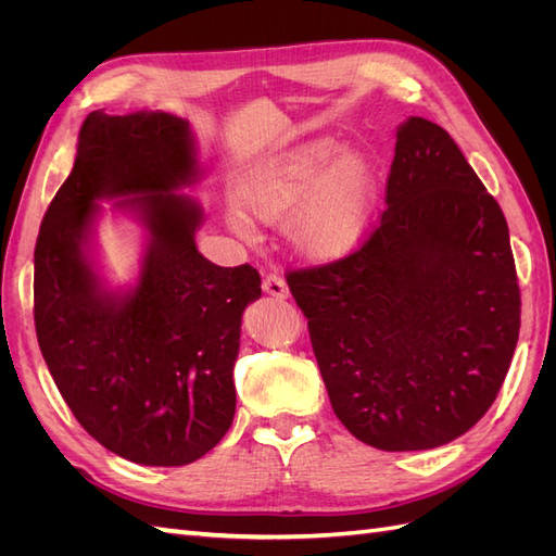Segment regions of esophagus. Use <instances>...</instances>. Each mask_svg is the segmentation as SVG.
I'll return each mask as SVG.
<instances>
[{"instance_id":"34e87169","label":"esophagus","mask_w":556,"mask_h":556,"mask_svg":"<svg viewBox=\"0 0 556 556\" xmlns=\"http://www.w3.org/2000/svg\"><path fill=\"white\" fill-rule=\"evenodd\" d=\"M262 290L264 294H271L274 299H288V285H285L282 276L278 271H271V274H264L262 278Z\"/></svg>"}]
</instances>
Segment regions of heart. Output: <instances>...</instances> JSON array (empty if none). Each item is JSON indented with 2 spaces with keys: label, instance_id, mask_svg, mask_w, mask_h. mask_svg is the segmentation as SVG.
<instances>
[{
  "label": "heart",
  "instance_id": "b5f03b06",
  "mask_svg": "<svg viewBox=\"0 0 556 556\" xmlns=\"http://www.w3.org/2000/svg\"><path fill=\"white\" fill-rule=\"evenodd\" d=\"M331 139L292 148L252 172L241 188V206L262 223L290 217L296 252L317 262L339 260L364 239L376 204V176L368 160Z\"/></svg>",
  "mask_w": 556,
  "mask_h": 556
}]
</instances>
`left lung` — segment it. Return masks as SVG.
<instances>
[{
    "mask_svg": "<svg viewBox=\"0 0 556 556\" xmlns=\"http://www.w3.org/2000/svg\"><path fill=\"white\" fill-rule=\"evenodd\" d=\"M378 225L350 255L288 271L331 408L362 443L431 450L490 410L521 296L508 223L450 134L396 131Z\"/></svg>",
    "mask_w": 556,
    "mask_h": 556,
    "instance_id": "obj_1",
    "label": "left lung"
}]
</instances>
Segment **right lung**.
Wrapping results in <instances>:
<instances>
[{"label":"right lung","mask_w":556,"mask_h":556,"mask_svg":"<svg viewBox=\"0 0 556 556\" xmlns=\"http://www.w3.org/2000/svg\"><path fill=\"white\" fill-rule=\"evenodd\" d=\"M188 123L164 111H94L74 169L50 201L35 248L41 355L78 425L117 457L185 466L223 441L237 410L241 315L260 299L250 264L217 266L194 243L201 211L174 190L197 180ZM142 213L151 243L138 288L106 293L81 245L94 200Z\"/></svg>","instance_id":"right-lung-1"}]
</instances>
